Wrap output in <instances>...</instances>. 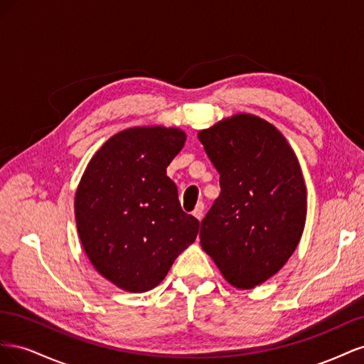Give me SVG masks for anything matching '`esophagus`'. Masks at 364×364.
<instances>
[{
	"instance_id": "obj_1",
	"label": "esophagus",
	"mask_w": 364,
	"mask_h": 364,
	"mask_svg": "<svg viewBox=\"0 0 364 364\" xmlns=\"http://www.w3.org/2000/svg\"><path fill=\"white\" fill-rule=\"evenodd\" d=\"M203 209H205V205H203L202 202H199V203H197L194 211H193V215H194L197 220H202V217H203Z\"/></svg>"
}]
</instances>
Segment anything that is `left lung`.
Returning <instances> with one entry per match:
<instances>
[{"label": "left lung", "instance_id": "obj_1", "mask_svg": "<svg viewBox=\"0 0 364 364\" xmlns=\"http://www.w3.org/2000/svg\"><path fill=\"white\" fill-rule=\"evenodd\" d=\"M220 174V196L200 223V245L228 282L252 289L279 272L304 232L306 188L281 132L238 114L199 132Z\"/></svg>", "mask_w": 364, "mask_h": 364}]
</instances>
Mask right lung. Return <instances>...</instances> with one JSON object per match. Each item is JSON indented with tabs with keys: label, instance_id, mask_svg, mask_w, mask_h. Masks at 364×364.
Returning a JSON list of instances; mask_svg holds the SVG:
<instances>
[{
	"label": "right lung",
	"instance_id": "obj_1",
	"mask_svg": "<svg viewBox=\"0 0 364 364\" xmlns=\"http://www.w3.org/2000/svg\"><path fill=\"white\" fill-rule=\"evenodd\" d=\"M185 139L174 127L126 129L95 153L77 186L75 223L86 255L126 291L155 289L199 232L167 176Z\"/></svg>",
	"mask_w": 364,
	"mask_h": 364
}]
</instances>
